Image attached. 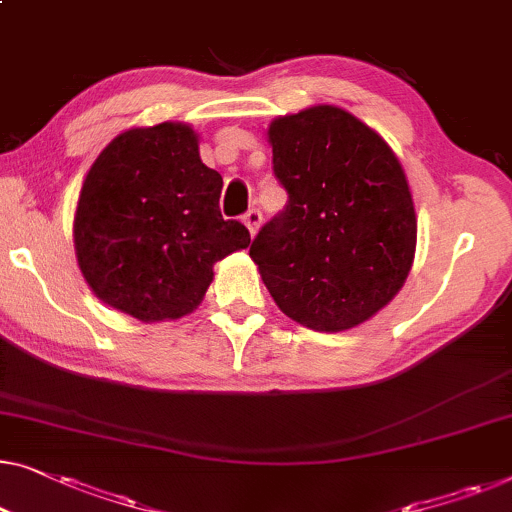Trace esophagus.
<instances>
[{
    "mask_svg": "<svg viewBox=\"0 0 512 512\" xmlns=\"http://www.w3.org/2000/svg\"><path fill=\"white\" fill-rule=\"evenodd\" d=\"M242 221H244V226L249 228V233L256 235L258 226H261V221H263V214H261V210H256V207H251V210L244 212Z\"/></svg>",
    "mask_w": 512,
    "mask_h": 512,
    "instance_id": "34e87169",
    "label": "esophagus"
}]
</instances>
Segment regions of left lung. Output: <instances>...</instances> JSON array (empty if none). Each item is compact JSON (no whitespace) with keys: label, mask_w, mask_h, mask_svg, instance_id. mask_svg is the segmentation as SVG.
<instances>
[{"label":"left lung","mask_w":512,"mask_h":512,"mask_svg":"<svg viewBox=\"0 0 512 512\" xmlns=\"http://www.w3.org/2000/svg\"><path fill=\"white\" fill-rule=\"evenodd\" d=\"M268 136L288 203L249 256L293 321L353 328L388 305L411 270L418 221L404 170L379 133L335 106L279 117Z\"/></svg>","instance_id":"1"}]
</instances>
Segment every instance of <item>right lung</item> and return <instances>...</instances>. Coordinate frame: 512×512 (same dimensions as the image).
I'll use <instances>...</instances> for the list:
<instances>
[{"instance_id": "obj_1", "label": "right lung", "mask_w": 512, "mask_h": 512, "mask_svg": "<svg viewBox=\"0 0 512 512\" xmlns=\"http://www.w3.org/2000/svg\"><path fill=\"white\" fill-rule=\"evenodd\" d=\"M221 187L187 124L110 140L85 177L73 221L78 265L96 298L145 323L194 311L212 265L251 242L247 226L221 217Z\"/></svg>"}]
</instances>
